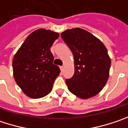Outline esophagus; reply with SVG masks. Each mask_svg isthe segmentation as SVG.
I'll return each instance as SVG.
<instances>
[{"label":"esophagus","mask_w":128,"mask_h":128,"mask_svg":"<svg viewBox=\"0 0 128 128\" xmlns=\"http://www.w3.org/2000/svg\"><path fill=\"white\" fill-rule=\"evenodd\" d=\"M63 70H64V66H60V70H61V72H62Z\"/></svg>","instance_id":"34e87169"}]
</instances>
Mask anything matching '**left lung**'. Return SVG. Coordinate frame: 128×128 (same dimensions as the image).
<instances>
[{
    "instance_id": "1",
    "label": "left lung",
    "mask_w": 128,
    "mask_h": 128,
    "mask_svg": "<svg viewBox=\"0 0 128 128\" xmlns=\"http://www.w3.org/2000/svg\"><path fill=\"white\" fill-rule=\"evenodd\" d=\"M74 58V74L66 79L69 91L82 99L98 95L109 76L111 58L103 42L87 30L76 28L61 33Z\"/></svg>"
}]
</instances>
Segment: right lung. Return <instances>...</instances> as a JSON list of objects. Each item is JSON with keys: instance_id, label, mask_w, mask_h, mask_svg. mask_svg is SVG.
Returning <instances> with one entry per match:
<instances>
[{"instance_id": "right-lung-1", "label": "right lung", "mask_w": 128, "mask_h": 128, "mask_svg": "<svg viewBox=\"0 0 128 128\" xmlns=\"http://www.w3.org/2000/svg\"><path fill=\"white\" fill-rule=\"evenodd\" d=\"M58 32L44 28L31 32L14 54L12 67L16 83L23 92L31 98L47 96L55 78L60 73L53 64L50 51Z\"/></svg>"}]
</instances>
